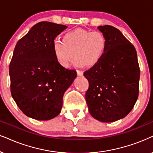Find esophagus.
<instances>
[{
    "label": "esophagus",
    "mask_w": 153,
    "mask_h": 153,
    "mask_svg": "<svg viewBox=\"0 0 153 153\" xmlns=\"http://www.w3.org/2000/svg\"><path fill=\"white\" fill-rule=\"evenodd\" d=\"M76 72L78 76H82V75L84 74V72H83L82 70H76Z\"/></svg>",
    "instance_id": "obj_1"
}]
</instances>
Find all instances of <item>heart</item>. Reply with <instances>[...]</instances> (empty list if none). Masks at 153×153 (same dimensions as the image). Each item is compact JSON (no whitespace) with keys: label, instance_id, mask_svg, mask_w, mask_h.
<instances>
[{"label":"heart","instance_id":"b5f03b06","mask_svg":"<svg viewBox=\"0 0 153 153\" xmlns=\"http://www.w3.org/2000/svg\"><path fill=\"white\" fill-rule=\"evenodd\" d=\"M107 38L100 31L76 29L65 33L62 41L55 39L53 51L61 66L68 67L74 58L78 67L94 66L101 60L106 52Z\"/></svg>","mask_w":153,"mask_h":153}]
</instances>
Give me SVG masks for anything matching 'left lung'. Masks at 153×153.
I'll use <instances>...</instances> for the list:
<instances>
[{"mask_svg": "<svg viewBox=\"0 0 153 153\" xmlns=\"http://www.w3.org/2000/svg\"><path fill=\"white\" fill-rule=\"evenodd\" d=\"M108 41L98 64L84 72L89 87L85 97L90 114L97 120L112 122L132 110L139 92L140 68L137 53L118 29L99 26Z\"/></svg>", "mask_w": 153, "mask_h": 153, "instance_id": "1", "label": "left lung"}]
</instances>
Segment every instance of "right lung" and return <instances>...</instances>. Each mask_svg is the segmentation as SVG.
Listing matches in <instances>:
<instances>
[{
	"instance_id": "add662e5",
	"label": "right lung",
	"mask_w": 153,
	"mask_h": 153,
	"mask_svg": "<svg viewBox=\"0 0 153 153\" xmlns=\"http://www.w3.org/2000/svg\"><path fill=\"white\" fill-rule=\"evenodd\" d=\"M67 26L41 22L15 45L10 63L12 96L24 114L37 120L58 115L63 95L76 77L57 62L53 41Z\"/></svg>"
}]
</instances>
